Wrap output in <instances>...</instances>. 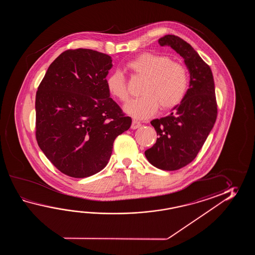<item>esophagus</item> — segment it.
Masks as SVG:
<instances>
[{"instance_id": "obj_1", "label": "esophagus", "mask_w": 255, "mask_h": 255, "mask_svg": "<svg viewBox=\"0 0 255 255\" xmlns=\"http://www.w3.org/2000/svg\"><path fill=\"white\" fill-rule=\"evenodd\" d=\"M141 126L140 122H138L137 120H132V124H131V128L132 129H135V128H139Z\"/></svg>"}]
</instances>
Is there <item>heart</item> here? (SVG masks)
Instances as JSON below:
<instances>
[{"label": "heart", "instance_id": "1", "mask_svg": "<svg viewBox=\"0 0 255 255\" xmlns=\"http://www.w3.org/2000/svg\"><path fill=\"white\" fill-rule=\"evenodd\" d=\"M126 69L132 76L144 78L141 97L130 100L126 112L135 119L150 118L157 111L169 110L184 100L190 88V75L184 65L163 54L143 53L128 61ZM109 94L120 102H126L129 93L122 73L113 72L107 78Z\"/></svg>", "mask_w": 255, "mask_h": 255}]
</instances>
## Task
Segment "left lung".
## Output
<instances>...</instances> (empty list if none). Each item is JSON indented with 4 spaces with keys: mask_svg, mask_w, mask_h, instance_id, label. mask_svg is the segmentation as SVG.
<instances>
[{
    "mask_svg": "<svg viewBox=\"0 0 255 255\" xmlns=\"http://www.w3.org/2000/svg\"><path fill=\"white\" fill-rule=\"evenodd\" d=\"M158 43L169 45L183 57L190 71V88L171 114L152 120L157 138L145 155L157 168L177 170L194 160L216 122L215 87L211 67L190 43L173 34L158 39Z\"/></svg>",
    "mask_w": 255,
    "mask_h": 255,
    "instance_id": "obj_1",
    "label": "left lung"
}]
</instances>
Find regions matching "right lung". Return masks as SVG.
Returning <instances> with one entry per match:
<instances>
[{
	"mask_svg": "<svg viewBox=\"0 0 255 255\" xmlns=\"http://www.w3.org/2000/svg\"><path fill=\"white\" fill-rule=\"evenodd\" d=\"M109 54L69 49L50 65L35 98V136L51 163L72 178H87L109 163L113 143L131 119L110 97Z\"/></svg>",
	"mask_w": 255,
	"mask_h": 255,
	"instance_id": "add662e5",
	"label": "right lung"
}]
</instances>
